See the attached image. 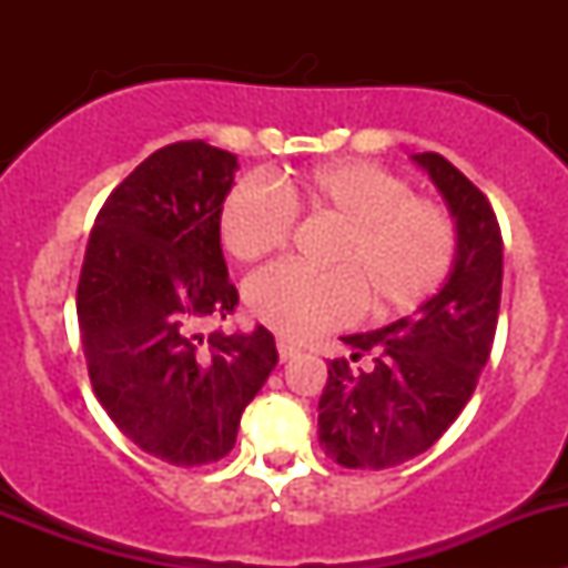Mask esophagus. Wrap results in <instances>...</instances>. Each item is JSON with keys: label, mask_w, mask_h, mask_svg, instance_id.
Returning <instances> with one entry per match:
<instances>
[{"label": "esophagus", "mask_w": 568, "mask_h": 568, "mask_svg": "<svg viewBox=\"0 0 568 568\" xmlns=\"http://www.w3.org/2000/svg\"><path fill=\"white\" fill-rule=\"evenodd\" d=\"M277 354H280V363H285V359H291V357H296V354H300V346H296V343H291V341H285V337H280Z\"/></svg>", "instance_id": "1"}]
</instances>
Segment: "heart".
<instances>
[{"instance_id": "1", "label": "heart", "mask_w": 568, "mask_h": 568, "mask_svg": "<svg viewBox=\"0 0 568 568\" xmlns=\"http://www.w3.org/2000/svg\"><path fill=\"white\" fill-rule=\"evenodd\" d=\"M294 209L332 222L329 272L274 263L247 283L252 316L285 337L332 329L368 307L390 318L412 311L443 285L456 255V227L443 205L415 197L400 175L368 162H329L307 173L242 181L222 203L220 236L239 261L280 250Z\"/></svg>"}]
</instances>
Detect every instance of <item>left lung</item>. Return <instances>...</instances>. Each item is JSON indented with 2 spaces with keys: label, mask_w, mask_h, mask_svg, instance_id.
<instances>
[{
  "label": "left lung",
  "mask_w": 568,
  "mask_h": 568,
  "mask_svg": "<svg viewBox=\"0 0 568 568\" xmlns=\"http://www.w3.org/2000/svg\"><path fill=\"white\" fill-rule=\"evenodd\" d=\"M412 162L432 175L456 220L448 280L415 316L346 335L318 400V443L348 469H385L432 448L459 417L495 343L503 236L486 194L439 153ZM368 356V369L353 365Z\"/></svg>",
  "instance_id": "8db88e82"
}]
</instances>
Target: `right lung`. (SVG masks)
<instances>
[{"label":"right lung","instance_id":"right-lung-1","mask_svg":"<svg viewBox=\"0 0 568 568\" xmlns=\"http://www.w3.org/2000/svg\"><path fill=\"white\" fill-rule=\"evenodd\" d=\"M239 159L203 140L145 159L95 216L77 291V316L95 398L145 454L200 467L236 445L244 406L277 365L263 326H197L236 311L220 214Z\"/></svg>","mask_w":568,"mask_h":568}]
</instances>
